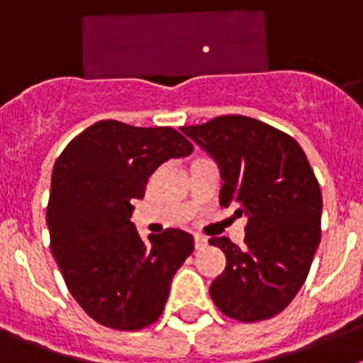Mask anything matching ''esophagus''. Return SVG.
<instances>
[{"instance_id": "esophagus-1", "label": "esophagus", "mask_w": 363, "mask_h": 363, "mask_svg": "<svg viewBox=\"0 0 363 363\" xmlns=\"http://www.w3.org/2000/svg\"><path fill=\"white\" fill-rule=\"evenodd\" d=\"M194 245H196L198 251H201V249H205V247L209 245V240L205 238V236H201V234H196V236H194Z\"/></svg>"}]
</instances>
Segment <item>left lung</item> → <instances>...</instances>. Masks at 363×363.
<instances>
[{
  "mask_svg": "<svg viewBox=\"0 0 363 363\" xmlns=\"http://www.w3.org/2000/svg\"><path fill=\"white\" fill-rule=\"evenodd\" d=\"M182 133L220 167V205L247 218L245 249L225 236L209 240L227 258L211 298L229 318H272L303 285L322 238V192L306 152L289 134L240 114Z\"/></svg>",
  "mask_w": 363,
  "mask_h": 363,
  "instance_id": "left-lung-1",
  "label": "left lung"
}]
</instances>
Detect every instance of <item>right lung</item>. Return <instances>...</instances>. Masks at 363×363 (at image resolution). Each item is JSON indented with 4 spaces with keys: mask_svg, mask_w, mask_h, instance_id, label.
Instances as JSON below:
<instances>
[{
    "mask_svg": "<svg viewBox=\"0 0 363 363\" xmlns=\"http://www.w3.org/2000/svg\"><path fill=\"white\" fill-rule=\"evenodd\" d=\"M192 143L172 127L104 120L74 138L54 163L47 225L67 289L92 320L138 331L160 318L172 277L194 251L182 229L143 242L130 221L133 200L163 162Z\"/></svg>",
    "mask_w": 363,
    "mask_h": 363,
    "instance_id": "add662e5",
    "label": "right lung"
}]
</instances>
